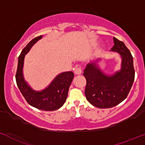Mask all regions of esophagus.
<instances>
[{
  "label": "esophagus",
  "mask_w": 145,
  "mask_h": 145,
  "mask_svg": "<svg viewBox=\"0 0 145 145\" xmlns=\"http://www.w3.org/2000/svg\"><path fill=\"white\" fill-rule=\"evenodd\" d=\"M74 74H75L76 75H80V74H82L81 68L80 67L76 68L75 70H74Z\"/></svg>",
  "instance_id": "34e87169"
}]
</instances>
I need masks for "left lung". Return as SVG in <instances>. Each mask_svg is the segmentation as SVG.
<instances>
[{
    "mask_svg": "<svg viewBox=\"0 0 145 145\" xmlns=\"http://www.w3.org/2000/svg\"><path fill=\"white\" fill-rule=\"evenodd\" d=\"M111 51L118 53L121 58V69L112 75H107L97 62L87 65L83 76L87 80L85 94L87 100L99 108H109L122 102L127 97L135 78L133 60L124 42L113 37Z\"/></svg>",
    "mask_w": 145,
    "mask_h": 145,
    "instance_id": "1",
    "label": "left lung"
}]
</instances>
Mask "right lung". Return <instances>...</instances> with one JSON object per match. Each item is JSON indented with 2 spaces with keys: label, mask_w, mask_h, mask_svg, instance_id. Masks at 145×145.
Wrapping results in <instances>:
<instances>
[{
  "label": "right lung",
  "mask_w": 145,
  "mask_h": 145,
  "mask_svg": "<svg viewBox=\"0 0 145 145\" xmlns=\"http://www.w3.org/2000/svg\"><path fill=\"white\" fill-rule=\"evenodd\" d=\"M42 38V35H40L32 39L21 51L18 60L16 81L21 94L30 106L42 110L53 111L62 107L66 101L74 74L72 71L61 73L43 90L35 91L30 88L23 74L24 58L32 46Z\"/></svg>",
  "instance_id": "right-lung-1"
}]
</instances>
